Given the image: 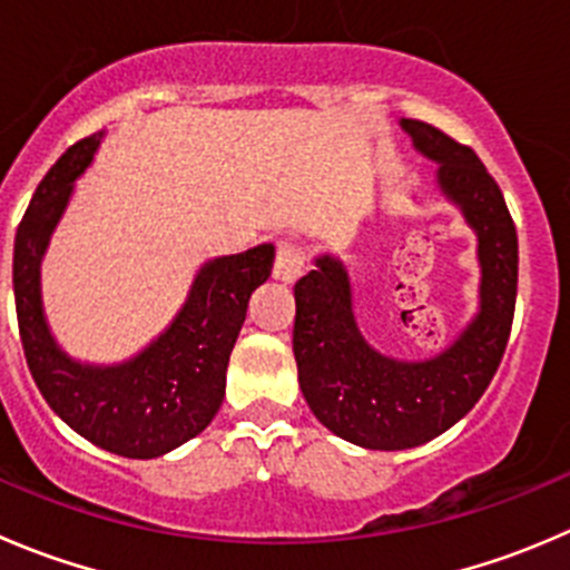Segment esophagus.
I'll return each instance as SVG.
<instances>
[{
	"mask_svg": "<svg viewBox=\"0 0 570 570\" xmlns=\"http://www.w3.org/2000/svg\"><path fill=\"white\" fill-rule=\"evenodd\" d=\"M306 250H303L301 245H292V242H286V245L278 247V256H275V281H281V284H295L297 278L303 275V269H306Z\"/></svg>",
	"mask_w": 570,
	"mask_h": 570,
	"instance_id": "esophagus-1",
	"label": "esophagus"
}]
</instances>
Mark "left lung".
Listing matches in <instances>:
<instances>
[{"label":"left lung","instance_id":"obj_1","mask_svg":"<svg viewBox=\"0 0 570 570\" xmlns=\"http://www.w3.org/2000/svg\"><path fill=\"white\" fill-rule=\"evenodd\" d=\"M397 125L420 156L438 164L440 195L476 234L479 308L434 356H386L358 328L345 262L331 253L314 258L312 273L295 284L297 381L328 432L370 451L429 443L476 406L504 356L518 295V234L499 184L471 147L438 127Z\"/></svg>","mask_w":570,"mask_h":570}]
</instances>
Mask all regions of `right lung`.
<instances>
[{
	"instance_id": "add662e5",
	"label": "right lung",
	"mask_w": 570,
	"mask_h": 570,
	"mask_svg": "<svg viewBox=\"0 0 570 570\" xmlns=\"http://www.w3.org/2000/svg\"><path fill=\"white\" fill-rule=\"evenodd\" d=\"M105 132L82 138L38 184L13 247V295L21 345L52 412L97 449L127 460H156L206 429L225 397V370L247 317L250 295L273 273V245L219 256L197 269L173 323L136 356L116 364L80 362L55 340L43 314L41 262L91 167Z\"/></svg>"
}]
</instances>
